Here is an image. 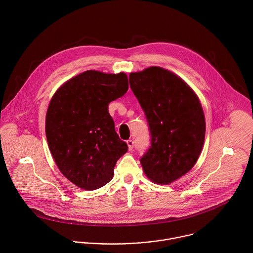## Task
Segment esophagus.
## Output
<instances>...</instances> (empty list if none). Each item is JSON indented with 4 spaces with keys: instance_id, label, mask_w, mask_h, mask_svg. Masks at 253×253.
<instances>
[{
    "instance_id": "obj_1",
    "label": "esophagus",
    "mask_w": 253,
    "mask_h": 253,
    "mask_svg": "<svg viewBox=\"0 0 253 253\" xmlns=\"http://www.w3.org/2000/svg\"><path fill=\"white\" fill-rule=\"evenodd\" d=\"M126 143H127V146H128V149H129V150H132V149H133L134 142H133L131 139H128V140L126 141Z\"/></svg>"
}]
</instances>
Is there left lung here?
Returning <instances> with one entry per match:
<instances>
[{
    "label": "left lung",
    "mask_w": 253,
    "mask_h": 253,
    "mask_svg": "<svg viewBox=\"0 0 253 253\" xmlns=\"http://www.w3.org/2000/svg\"><path fill=\"white\" fill-rule=\"evenodd\" d=\"M129 84L144 111L151 146L141 157L145 174L159 184H169L197 163L206 135L201 102L175 74L161 67L130 73Z\"/></svg>",
    "instance_id": "8db88e82"
}]
</instances>
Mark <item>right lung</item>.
<instances>
[{
	"instance_id": "1",
	"label": "right lung",
	"mask_w": 253,
	"mask_h": 253,
	"mask_svg": "<svg viewBox=\"0 0 253 253\" xmlns=\"http://www.w3.org/2000/svg\"><path fill=\"white\" fill-rule=\"evenodd\" d=\"M128 89L125 73H81L52 96L45 117L50 153L62 174L76 186L95 190L114 175L117 161L126 153L108 111L109 103Z\"/></svg>"
}]
</instances>
